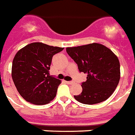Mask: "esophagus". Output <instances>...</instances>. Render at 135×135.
Segmentation results:
<instances>
[{
    "instance_id": "esophagus-1",
    "label": "esophagus",
    "mask_w": 135,
    "mask_h": 135,
    "mask_svg": "<svg viewBox=\"0 0 135 135\" xmlns=\"http://www.w3.org/2000/svg\"><path fill=\"white\" fill-rule=\"evenodd\" d=\"M66 82L68 84H74V81H66Z\"/></svg>"
}]
</instances>
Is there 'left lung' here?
Returning a JSON list of instances; mask_svg holds the SVG:
<instances>
[{
    "label": "left lung",
    "instance_id": "1",
    "mask_svg": "<svg viewBox=\"0 0 135 135\" xmlns=\"http://www.w3.org/2000/svg\"><path fill=\"white\" fill-rule=\"evenodd\" d=\"M66 52L78 65L80 72L87 74L82 91L74 96L84 104H95L107 100L114 93L120 79L118 58L105 46L92 43L67 47Z\"/></svg>",
    "mask_w": 135,
    "mask_h": 135
}]
</instances>
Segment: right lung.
Here are the masks:
<instances>
[{
	"instance_id": "1",
	"label": "right lung",
	"mask_w": 135,
	"mask_h": 135,
	"mask_svg": "<svg viewBox=\"0 0 135 135\" xmlns=\"http://www.w3.org/2000/svg\"><path fill=\"white\" fill-rule=\"evenodd\" d=\"M63 49L34 42L21 49L15 55L12 79L25 100L36 105H44L55 98L61 81L50 75V66L53 56Z\"/></svg>"
}]
</instances>
